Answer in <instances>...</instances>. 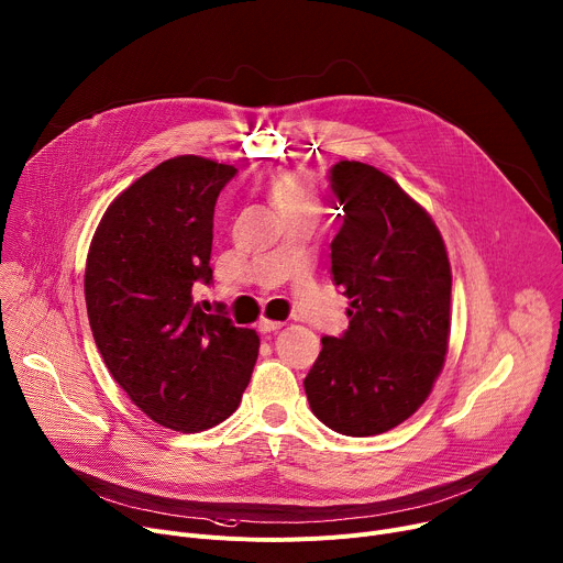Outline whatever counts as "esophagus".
Masks as SVG:
<instances>
[{"instance_id": "obj_1", "label": "esophagus", "mask_w": 563, "mask_h": 563, "mask_svg": "<svg viewBox=\"0 0 563 563\" xmlns=\"http://www.w3.org/2000/svg\"><path fill=\"white\" fill-rule=\"evenodd\" d=\"M283 328V323L280 321H272V319H260L257 321V330L262 332V334H267V332H278Z\"/></svg>"}]
</instances>
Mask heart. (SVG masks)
Wrapping results in <instances>:
<instances>
[{"label": "heart", "instance_id": "1", "mask_svg": "<svg viewBox=\"0 0 563 563\" xmlns=\"http://www.w3.org/2000/svg\"><path fill=\"white\" fill-rule=\"evenodd\" d=\"M269 197L283 212L303 210V212L319 214V208H321L319 192L310 185V180L291 172L280 174L269 183Z\"/></svg>", "mask_w": 563, "mask_h": 563}]
</instances>
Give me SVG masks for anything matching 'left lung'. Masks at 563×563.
I'll use <instances>...</instances> for the list:
<instances>
[{
  "label": "left lung",
  "mask_w": 563,
  "mask_h": 563,
  "mask_svg": "<svg viewBox=\"0 0 563 563\" xmlns=\"http://www.w3.org/2000/svg\"><path fill=\"white\" fill-rule=\"evenodd\" d=\"M330 187L344 210L332 280L351 298V321L342 336H323L303 385L330 430L383 434L415 415L443 368L451 262L432 217L385 172L340 161Z\"/></svg>",
  "instance_id": "8db88e82"
}]
</instances>
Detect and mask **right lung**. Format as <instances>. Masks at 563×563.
I'll return each instance as SVG.
<instances>
[{
	"label": "right lung",
	"instance_id": "obj_1",
	"mask_svg": "<svg viewBox=\"0 0 563 563\" xmlns=\"http://www.w3.org/2000/svg\"><path fill=\"white\" fill-rule=\"evenodd\" d=\"M233 165L176 156L108 206L86 262V306L110 376L144 415L201 432L238 409L260 336L195 303L210 285L212 217Z\"/></svg>",
	"mask_w": 563,
	"mask_h": 563
}]
</instances>
